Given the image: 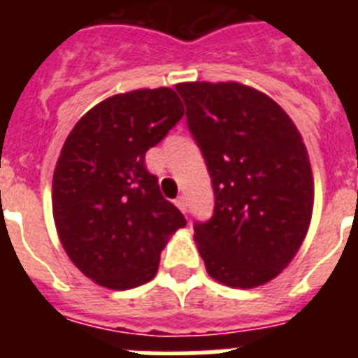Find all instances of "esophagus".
Listing matches in <instances>:
<instances>
[{
    "label": "esophagus",
    "instance_id": "esophagus-1",
    "mask_svg": "<svg viewBox=\"0 0 358 358\" xmlns=\"http://www.w3.org/2000/svg\"><path fill=\"white\" fill-rule=\"evenodd\" d=\"M174 204H176V206H178V210L180 212H187V199H185L184 195L182 196H178V199H176V201H174Z\"/></svg>",
    "mask_w": 358,
    "mask_h": 358
}]
</instances>
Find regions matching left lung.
Masks as SVG:
<instances>
[{"label": "left lung", "instance_id": "left-lung-1", "mask_svg": "<svg viewBox=\"0 0 358 358\" xmlns=\"http://www.w3.org/2000/svg\"><path fill=\"white\" fill-rule=\"evenodd\" d=\"M176 91L215 193L213 217L193 236L208 275L230 288L269 282L310 227L314 176L299 129L273 98L238 81Z\"/></svg>", "mask_w": 358, "mask_h": 358}]
</instances>
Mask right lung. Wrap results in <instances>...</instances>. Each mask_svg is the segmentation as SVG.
I'll return each instance as SVG.
<instances>
[{
	"mask_svg": "<svg viewBox=\"0 0 358 358\" xmlns=\"http://www.w3.org/2000/svg\"><path fill=\"white\" fill-rule=\"evenodd\" d=\"M182 117L173 89H137L96 103L64 141L53 171V221L72 264L103 288L152 280L169 238L185 227L145 165L146 150Z\"/></svg>",
	"mask_w": 358,
	"mask_h": 358,
	"instance_id": "right-lung-1",
	"label": "right lung"
}]
</instances>
